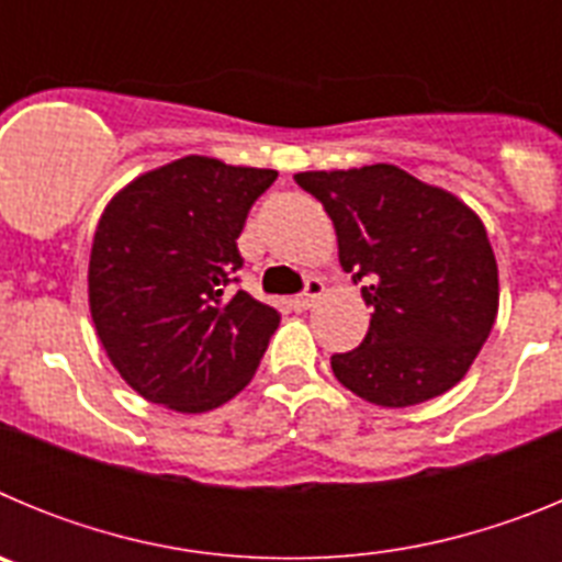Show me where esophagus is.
<instances>
[{"instance_id":"1","label":"esophagus","mask_w":562,"mask_h":562,"mask_svg":"<svg viewBox=\"0 0 562 562\" xmlns=\"http://www.w3.org/2000/svg\"><path fill=\"white\" fill-rule=\"evenodd\" d=\"M321 295H324V281H321V278H306L304 292H301V295H295V306L306 310V306L315 304Z\"/></svg>"}]
</instances>
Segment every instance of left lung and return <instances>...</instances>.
Returning <instances> with one entry per match:
<instances>
[{"label":"left lung","mask_w":562,"mask_h":562,"mask_svg":"<svg viewBox=\"0 0 562 562\" xmlns=\"http://www.w3.org/2000/svg\"><path fill=\"white\" fill-rule=\"evenodd\" d=\"M295 182L331 216L342 270L374 310L360 346L331 355L337 380L382 408L453 389L498 312V265L479 216L389 162Z\"/></svg>","instance_id":"left-lung-1"}]
</instances>
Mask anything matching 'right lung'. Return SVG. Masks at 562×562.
Segmentation results:
<instances>
[{
  "mask_svg": "<svg viewBox=\"0 0 562 562\" xmlns=\"http://www.w3.org/2000/svg\"><path fill=\"white\" fill-rule=\"evenodd\" d=\"M270 168L213 157L148 171L98 222L89 310L109 360L148 402L211 411L245 389L278 329V310L236 290V238Z\"/></svg>",
  "mask_w": 562,
  "mask_h": 562,
  "instance_id": "right-lung-1",
  "label": "right lung"
}]
</instances>
